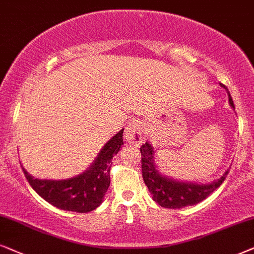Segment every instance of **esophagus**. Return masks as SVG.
Segmentation results:
<instances>
[{
	"label": "esophagus",
	"instance_id": "obj_1",
	"mask_svg": "<svg viewBox=\"0 0 254 254\" xmlns=\"http://www.w3.org/2000/svg\"><path fill=\"white\" fill-rule=\"evenodd\" d=\"M124 138L127 143L138 146L143 141V123L138 120H133L125 127Z\"/></svg>",
	"mask_w": 254,
	"mask_h": 254
}]
</instances>
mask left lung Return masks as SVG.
<instances>
[{"mask_svg": "<svg viewBox=\"0 0 254 254\" xmlns=\"http://www.w3.org/2000/svg\"><path fill=\"white\" fill-rule=\"evenodd\" d=\"M229 95V103L235 110V104L230 95L228 88L221 83ZM141 153V173L145 185L147 186L148 191L152 198L159 205L170 209H181L188 205H195L207 198L215 189H217L226 175L229 170L217 180L210 184H196V182H185L171 179L159 172L154 160V148L150 143H145L140 147Z\"/></svg>", "mask_w": 254, "mask_h": 254, "instance_id": "8db88e82", "label": "left lung"}]
</instances>
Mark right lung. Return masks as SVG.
I'll return each instance as SVG.
<instances>
[{"label": "right lung", "instance_id": "right-lung-1", "mask_svg": "<svg viewBox=\"0 0 254 254\" xmlns=\"http://www.w3.org/2000/svg\"><path fill=\"white\" fill-rule=\"evenodd\" d=\"M122 129L106 143L89 168L66 180H40L23 167L26 180L37 194L54 207L67 211L89 212L102 203L110 186L111 159L123 145Z\"/></svg>", "mask_w": 254, "mask_h": 254}]
</instances>
